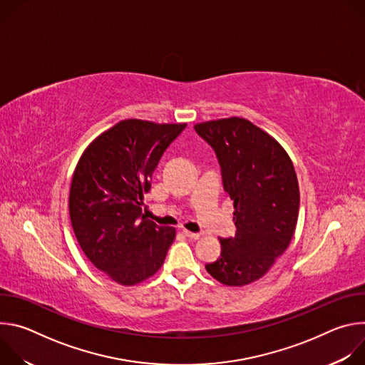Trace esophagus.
<instances>
[{"label":"esophagus","mask_w":365,"mask_h":365,"mask_svg":"<svg viewBox=\"0 0 365 365\" xmlns=\"http://www.w3.org/2000/svg\"><path fill=\"white\" fill-rule=\"evenodd\" d=\"M183 234H185L187 238H190V240H197V238L200 237V234H197V232H190V231H187V230H183Z\"/></svg>","instance_id":"1"}]
</instances>
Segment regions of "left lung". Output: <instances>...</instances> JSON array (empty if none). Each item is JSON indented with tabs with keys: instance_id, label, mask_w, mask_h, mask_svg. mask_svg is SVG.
<instances>
[{
	"instance_id": "obj_1",
	"label": "left lung",
	"mask_w": 365,
	"mask_h": 365,
	"mask_svg": "<svg viewBox=\"0 0 365 365\" xmlns=\"http://www.w3.org/2000/svg\"><path fill=\"white\" fill-rule=\"evenodd\" d=\"M212 145L224 189L234 200L235 237L221 238V254L205 266L225 286L262 279L287 250L299 215V183L283 145L240 117L195 124Z\"/></svg>"
}]
</instances>
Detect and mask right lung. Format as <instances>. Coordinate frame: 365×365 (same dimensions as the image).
Masks as SVG:
<instances>
[{"mask_svg":"<svg viewBox=\"0 0 365 365\" xmlns=\"http://www.w3.org/2000/svg\"><path fill=\"white\" fill-rule=\"evenodd\" d=\"M186 124L123 120L83 150L75 168L69 215L89 262L121 286L159 272L176 230L143 214L150 179L169 144Z\"/></svg>","mask_w":365,"mask_h":365,"instance_id":"1","label":"right lung"}]
</instances>
